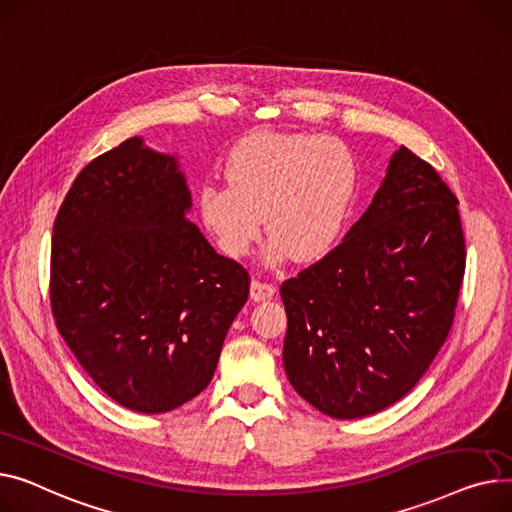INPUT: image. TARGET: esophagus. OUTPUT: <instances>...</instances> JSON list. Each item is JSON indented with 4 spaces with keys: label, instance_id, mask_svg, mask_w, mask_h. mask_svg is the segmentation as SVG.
Instances as JSON below:
<instances>
[{
    "label": "esophagus",
    "instance_id": "obj_1",
    "mask_svg": "<svg viewBox=\"0 0 512 512\" xmlns=\"http://www.w3.org/2000/svg\"><path fill=\"white\" fill-rule=\"evenodd\" d=\"M275 291H277V287H275L273 283L262 281V279H254L252 285H250V295H252L254 302H262V299H270V297L275 295Z\"/></svg>",
    "mask_w": 512,
    "mask_h": 512
}]
</instances>
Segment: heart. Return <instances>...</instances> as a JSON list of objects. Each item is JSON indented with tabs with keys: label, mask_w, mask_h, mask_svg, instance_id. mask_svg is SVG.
<instances>
[{
	"label": "heart",
	"mask_w": 512,
	"mask_h": 512,
	"mask_svg": "<svg viewBox=\"0 0 512 512\" xmlns=\"http://www.w3.org/2000/svg\"><path fill=\"white\" fill-rule=\"evenodd\" d=\"M227 184L206 182L198 208L229 256H244L262 227L268 258L312 262L339 242L357 192V161L335 136L252 132L225 159Z\"/></svg>",
	"instance_id": "obj_1"
}]
</instances>
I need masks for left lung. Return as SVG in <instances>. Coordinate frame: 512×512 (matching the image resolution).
Listing matches in <instances>:
<instances>
[{"label":"left lung","instance_id":"left-lung-1","mask_svg":"<svg viewBox=\"0 0 512 512\" xmlns=\"http://www.w3.org/2000/svg\"><path fill=\"white\" fill-rule=\"evenodd\" d=\"M457 204L436 169L401 146L343 242L281 285L285 372L312 407L366 417L426 374L465 275Z\"/></svg>","mask_w":512,"mask_h":512}]
</instances>
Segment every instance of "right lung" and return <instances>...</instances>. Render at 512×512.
Listing matches in <instances>:
<instances>
[{"label":"right lung","instance_id":"right-lung-1","mask_svg":"<svg viewBox=\"0 0 512 512\" xmlns=\"http://www.w3.org/2000/svg\"><path fill=\"white\" fill-rule=\"evenodd\" d=\"M175 157L128 138L74 179L53 223L51 312L107 397L165 413L213 380L248 270L186 219Z\"/></svg>","mask_w":512,"mask_h":512}]
</instances>
